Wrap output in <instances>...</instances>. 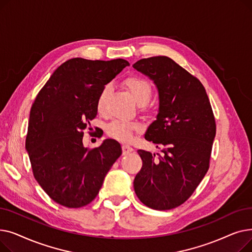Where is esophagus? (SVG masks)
Segmentation results:
<instances>
[{
	"label": "esophagus",
	"mask_w": 252,
	"mask_h": 252,
	"mask_svg": "<svg viewBox=\"0 0 252 252\" xmlns=\"http://www.w3.org/2000/svg\"><path fill=\"white\" fill-rule=\"evenodd\" d=\"M134 151V148L128 146V145H123V154L124 155H127L128 153L133 152Z\"/></svg>",
	"instance_id": "1"
}]
</instances>
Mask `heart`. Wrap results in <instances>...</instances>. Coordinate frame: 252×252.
I'll use <instances>...</instances> for the list:
<instances>
[{
    "label": "heart",
    "mask_w": 252,
    "mask_h": 252,
    "mask_svg": "<svg viewBox=\"0 0 252 252\" xmlns=\"http://www.w3.org/2000/svg\"><path fill=\"white\" fill-rule=\"evenodd\" d=\"M126 85L138 104L143 105L149 101L152 94V88L146 79L139 76H133L126 79ZM109 90L110 86L106 85L100 92L97 100V108L100 112H103L105 109V103ZM140 126L138 124L123 121V119H115L107 126V134L118 141L128 142L133 138L134 130H138Z\"/></svg>",
    "instance_id": "1"
}]
</instances>
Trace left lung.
I'll list each match as a JSON object with an SVG mask.
<instances>
[{
	"label": "left lung",
	"instance_id": "1",
	"mask_svg": "<svg viewBox=\"0 0 252 252\" xmlns=\"http://www.w3.org/2000/svg\"><path fill=\"white\" fill-rule=\"evenodd\" d=\"M133 67L152 79L158 90L159 109L145 139L161 146L163 153L155 158L138 150L143 165L134 189L146 206L173 209L193 194L209 168L217 128L214 112L199 79L173 59L145 58Z\"/></svg>",
	"mask_w": 252,
	"mask_h": 252
}]
</instances>
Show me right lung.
Returning <instances> with one entry per match:
<instances>
[{"label":"right lung","mask_w":252,"mask_h":252,"mask_svg":"<svg viewBox=\"0 0 252 252\" xmlns=\"http://www.w3.org/2000/svg\"><path fill=\"white\" fill-rule=\"evenodd\" d=\"M129 63L69 59L53 72L32 106L25 149L34 179L60 205L78 208L95 199L106 174L122 155L106 139L97 148L83 144L84 129L97 115L101 90Z\"/></svg>","instance_id":"right-lung-1"}]
</instances>
